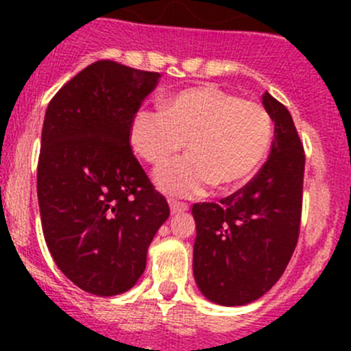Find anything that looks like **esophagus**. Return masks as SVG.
I'll return each instance as SVG.
<instances>
[{
  "label": "esophagus",
  "instance_id": "34e87169",
  "mask_svg": "<svg viewBox=\"0 0 351 351\" xmlns=\"http://www.w3.org/2000/svg\"><path fill=\"white\" fill-rule=\"evenodd\" d=\"M169 208H171V214H180V212H185L189 208V204L180 200H169Z\"/></svg>",
  "mask_w": 351,
  "mask_h": 351
}]
</instances>
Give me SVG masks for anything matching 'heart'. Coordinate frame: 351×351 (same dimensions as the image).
<instances>
[{
    "label": "heart",
    "mask_w": 351,
    "mask_h": 351,
    "mask_svg": "<svg viewBox=\"0 0 351 351\" xmlns=\"http://www.w3.org/2000/svg\"><path fill=\"white\" fill-rule=\"evenodd\" d=\"M271 141L268 110L217 86L180 91L162 112H137L130 125V144L149 165H162L186 143L190 156L154 175L162 192L180 197L200 195L214 183L221 190L244 185L267 159Z\"/></svg>",
    "instance_id": "b5f03b06"
}]
</instances>
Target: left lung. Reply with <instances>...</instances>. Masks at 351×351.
Masks as SVG:
<instances>
[{"instance_id": "1", "label": "left lung", "mask_w": 351, "mask_h": 351, "mask_svg": "<svg viewBox=\"0 0 351 351\" xmlns=\"http://www.w3.org/2000/svg\"><path fill=\"white\" fill-rule=\"evenodd\" d=\"M275 122L267 162L232 195L193 204V275L200 292L221 306H244L278 282L297 246L306 154L290 112L263 95Z\"/></svg>"}]
</instances>
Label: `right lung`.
Listing matches in <instances>:
<instances>
[{
	"label": "right lung",
	"instance_id": "right-lung-1",
	"mask_svg": "<svg viewBox=\"0 0 351 351\" xmlns=\"http://www.w3.org/2000/svg\"><path fill=\"white\" fill-rule=\"evenodd\" d=\"M161 74L97 61L54 95L42 127L37 195L59 270L84 292L136 285L169 217L130 147V125Z\"/></svg>",
	"mask_w": 351,
	"mask_h": 351
}]
</instances>
